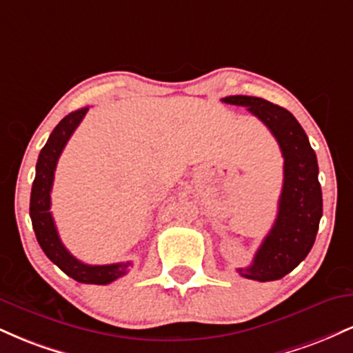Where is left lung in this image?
I'll use <instances>...</instances> for the list:
<instances>
[{
	"instance_id": "1",
	"label": "left lung",
	"mask_w": 353,
	"mask_h": 353,
	"mask_svg": "<svg viewBox=\"0 0 353 353\" xmlns=\"http://www.w3.org/2000/svg\"><path fill=\"white\" fill-rule=\"evenodd\" d=\"M222 103L244 106L272 132L283 157V185L272 229L255 252L252 264L237 272L245 279L277 281L310 252L322 217L319 164L309 137L287 109L254 96H228Z\"/></svg>"
}]
</instances>
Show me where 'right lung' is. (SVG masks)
I'll list each match as a JSON object with an SVG mask.
<instances>
[{
  "label": "right lung",
  "mask_w": 353,
  "mask_h": 353,
  "mask_svg": "<svg viewBox=\"0 0 353 353\" xmlns=\"http://www.w3.org/2000/svg\"><path fill=\"white\" fill-rule=\"evenodd\" d=\"M88 106L81 108L78 111L70 112L64 119L59 121L54 131L51 132L50 139L44 144L36 163V177L33 181L30 199V216L33 222V229L38 239V244L41 245L43 252L48 259L59 267L64 274L70 275L81 283H96V285H106L114 282L116 279L123 277L128 272L131 262H119V264L109 265H89L78 261L74 255L61 242L58 230H56L54 221H52L51 209V189L54 181V171L58 159L63 152L70 137L78 128L83 117L86 116Z\"/></svg>",
  "instance_id": "obj_1"
}]
</instances>
